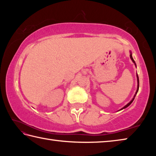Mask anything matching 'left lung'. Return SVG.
<instances>
[{"label": "left lung", "mask_w": 156, "mask_h": 156, "mask_svg": "<svg viewBox=\"0 0 156 156\" xmlns=\"http://www.w3.org/2000/svg\"><path fill=\"white\" fill-rule=\"evenodd\" d=\"M130 58L131 59L132 62H133L134 63V65H135V66H136V64L135 61H134V60H133V57H132V54H131V51H130ZM136 77H137V82H138V85H137V90H136V94H135V95H134L133 98H132V100H131V101L129 102V103L126 104L125 107H123L122 108V109H120L119 111H120V110H122L123 109H125V108H126V107H129V105H130L132 103V102L133 101L134 98H135V97H136V95L137 94V93H138V89H139V78H138V73H137V74H136Z\"/></svg>", "instance_id": "left-lung-1"}]
</instances>
